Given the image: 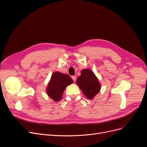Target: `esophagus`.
Wrapping results in <instances>:
<instances>
[{
  "label": "esophagus",
  "mask_w": 147,
  "mask_h": 147,
  "mask_svg": "<svg viewBox=\"0 0 147 147\" xmlns=\"http://www.w3.org/2000/svg\"><path fill=\"white\" fill-rule=\"evenodd\" d=\"M71 78L73 79V80L74 81H76V76H73L72 77H71Z\"/></svg>",
  "instance_id": "1"
}]
</instances>
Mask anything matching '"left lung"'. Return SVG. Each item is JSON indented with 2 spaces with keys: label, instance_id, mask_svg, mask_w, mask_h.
Masks as SVG:
<instances>
[{
  "label": "left lung",
  "instance_id": "1",
  "mask_svg": "<svg viewBox=\"0 0 147 147\" xmlns=\"http://www.w3.org/2000/svg\"><path fill=\"white\" fill-rule=\"evenodd\" d=\"M76 84L88 99L94 98L101 89L98 79L89 69L82 70L81 75L76 80Z\"/></svg>",
  "mask_w": 147,
  "mask_h": 147
}]
</instances>
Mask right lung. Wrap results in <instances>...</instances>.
I'll list each match as a JSON object with an SVG mask.
<instances>
[{
	"label": "right lung",
	"instance_id": "add662e5",
	"mask_svg": "<svg viewBox=\"0 0 147 147\" xmlns=\"http://www.w3.org/2000/svg\"><path fill=\"white\" fill-rule=\"evenodd\" d=\"M73 83V80L69 75L54 72L46 89L47 94L55 101H58L62 98L66 87Z\"/></svg>",
	"mask_w": 147,
	"mask_h": 147
}]
</instances>
